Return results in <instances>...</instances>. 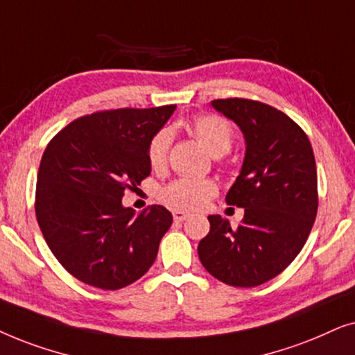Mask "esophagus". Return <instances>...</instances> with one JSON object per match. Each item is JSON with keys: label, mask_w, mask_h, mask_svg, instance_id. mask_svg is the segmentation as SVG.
I'll return each instance as SVG.
<instances>
[{"label": "esophagus", "mask_w": 355, "mask_h": 355, "mask_svg": "<svg viewBox=\"0 0 355 355\" xmlns=\"http://www.w3.org/2000/svg\"><path fill=\"white\" fill-rule=\"evenodd\" d=\"M187 217H188L187 212H183V211H173V220H175V222H183V220H187Z\"/></svg>", "instance_id": "esophagus-1"}]
</instances>
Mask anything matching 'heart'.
<instances>
[{
    "label": "heart",
    "instance_id": "heart-1",
    "mask_svg": "<svg viewBox=\"0 0 355 355\" xmlns=\"http://www.w3.org/2000/svg\"><path fill=\"white\" fill-rule=\"evenodd\" d=\"M191 130L207 153L219 157L232 149L234 130L224 118L200 115L191 121ZM172 144V131L162 128L155 133L148 146V160L153 168H162ZM217 193L214 182L206 178H178L160 190V200L178 211H198Z\"/></svg>",
    "mask_w": 355,
    "mask_h": 355
}]
</instances>
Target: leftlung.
I'll return each mask as SVG.
<instances>
[{"label": "left lung", "mask_w": 355, "mask_h": 355, "mask_svg": "<svg viewBox=\"0 0 355 355\" xmlns=\"http://www.w3.org/2000/svg\"><path fill=\"white\" fill-rule=\"evenodd\" d=\"M211 105L245 136L242 170L225 196L245 216L237 229L207 217L211 229L198 254L224 284L257 287L284 271L309 239L318 211L313 149L305 131L268 103L235 97Z\"/></svg>", "instance_id": "left-lung-1"}]
</instances>
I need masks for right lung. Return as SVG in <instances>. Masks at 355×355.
Returning <instances> with one entry per match:
<instances>
[{
  "label": "right lung",
  "mask_w": 355,
  "mask_h": 355,
  "mask_svg": "<svg viewBox=\"0 0 355 355\" xmlns=\"http://www.w3.org/2000/svg\"><path fill=\"white\" fill-rule=\"evenodd\" d=\"M175 105L116 108L71 121L40 160L35 216L51 253L84 284L116 291L153 266L172 214L123 207L150 173L148 146Z\"/></svg>",
  "instance_id": "right-lung-1"
}]
</instances>
